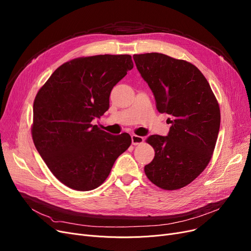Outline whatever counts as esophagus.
<instances>
[{"label": "esophagus", "mask_w": 251, "mask_h": 251, "mask_svg": "<svg viewBox=\"0 0 251 251\" xmlns=\"http://www.w3.org/2000/svg\"><path fill=\"white\" fill-rule=\"evenodd\" d=\"M131 141H132L133 146H138V144H141L144 141V138L142 136H138V135L133 134L132 136H131Z\"/></svg>", "instance_id": "obj_1"}]
</instances>
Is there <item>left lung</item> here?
<instances>
[{
  "label": "left lung",
  "mask_w": 251,
  "mask_h": 251,
  "mask_svg": "<svg viewBox=\"0 0 251 251\" xmlns=\"http://www.w3.org/2000/svg\"><path fill=\"white\" fill-rule=\"evenodd\" d=\"M136 67L153 92L156 109L170 115L168 136L146 141L154 150L144 167L147 177L165 190L185 187L212 159L221 113L206 78L193 64L160 52L133 56Z\"/></svg>",
  "instance_id": "left-lung-1"
}]
</instances>
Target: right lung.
Returning <instances> with one entry per match:
<instances>
[{
  "label": "right lung",
  "instance_id": "add662e5",
  "mask_svg": "<svg viewBox=\"0 0 251 251\" xmlns=\"http://www.w3.org/2000/svg\"><path fill=\"white\" fill-rule=\"evenodd\" d=\"M132 68L130 55L76 58L61 65L37 91L33 143L67 187L89 191L100 186L130 147L128 133L111 135L91 121L108 111L113 87Z\"/></svg>",
  "mask_w": 251,
  "mask_h": 251
}]
</instances>
